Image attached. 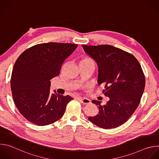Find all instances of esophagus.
<instances>
[{"label":"esophagus","mask_w":159,"mask_h":159,"mask_svg":"<svg viewBox=\"0 0 159 159\" xmlns=\"http://www.w3.org/2000/svg\"><path fill=\"white\" fill-rule=\"evenodd\" d=\"M78 100L82 104H87L90 102V100L87 99V98H79Z\"/></svg>","instance_id":"34e87169"}]
</instances>
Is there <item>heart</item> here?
Returning <instances> with one entry per match:
<instances>
[{"instance_id": "obj_1", "label": "heart", "mask_w": 159, "mask_h": 159, "mask_svg": "<svg viewBox=\"0 0 159 159\" xmlns=\"http://www.w3.org/2000/svg\"><path fill=\"white\" fill-rule=\"evenodd\" d=\"M81 61H91V62H93V61L91 58H89V57H84Z\"/></svg>"}]
</instances>
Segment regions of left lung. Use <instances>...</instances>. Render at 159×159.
<instances>
[{"mask_svg": "<svg viewBox=\"0 0 159 159\" xmlns=\"http://www.w3.org/2000/svg\"><path fill=\"white\" fill-rule=\"evenodd\" d=\"M85 52L92 57L99 68L98 82L105 84L103 93L109 98L106 105L93 100L99 107L98 114L89 117L96 126L111 129L126 123L138 107L145 85V78L137 59L111 45L87 46Z\"/></svg>", "mask_w": 159, "mask_h": 159, "instance_id": "1", "label": "left lung"}]
</instances>
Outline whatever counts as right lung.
Instances as JSON below:
<instances>
[{
  "instance_id": "1",
  "label": "right lung",
  "mask_w": 159,
  "mask_h": 159,
  "mask_svg": "<svg viewBox=\"0 0 159 159\" xmlns=\"http://www.w3.org/2000/svg\"><path fill=\"white\" fill-rule=\"evenodd\" d=\"M78 44H38L26 50L14 63L11 87L15 105L30 122L45 126L60 119L73 98L50 93V80L60 73L66 60Z\"/></svg>"
}]
</instances>
